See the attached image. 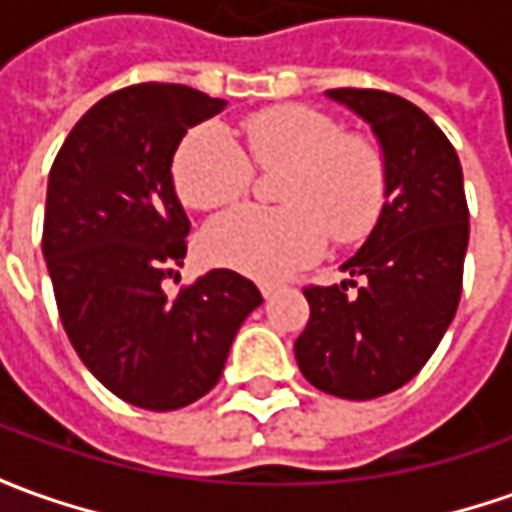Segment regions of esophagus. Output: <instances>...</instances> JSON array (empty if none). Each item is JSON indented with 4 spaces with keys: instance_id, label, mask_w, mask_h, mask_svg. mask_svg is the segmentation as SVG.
<instances>
[{
    "instance_id": "1",
    "label": "esophagus",
    "mask_w": 512,
    "mask_h": 512,
    "mask_svg": "<svg viewBox=\"0 0 512 512\" xmlns=\"http://www.w3.org/2000/svg\"><path fill=\"white\" fill-rule=\"evenodd\" d=\"M279 287L282 285H276V282H262V285H259V290H262V296H265V299H273V296L279 293Z\"/></svg>"
}]
</instances>
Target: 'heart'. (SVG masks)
Masks as SVG:
<instances>
[{
    "label": "heart",
    "instance_id": "b5f03b06",
    "mask_svg": "<svg viewBox=\"0 0 512 512\" xmlns=\"http://www.w3.org/2000/svg\"><path fill=\"white\" fill-rule=\"evenodd\" d=\"M242 145L219 125L193 128L173 156V185L185 205L216 210L236 202L253 169L282 168L276 202L282 207H233L202 233L213 265L256 279H282L313 262L333 242H359L376 225L387 196L379 145L347 133L333 116L305 105H279L247 116Z\"/></svg>",
    "mask_w": 512,
    "mask_h": 512
}]
</instances>
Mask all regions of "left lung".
Returning a JSON list of instances; mask_svg holds the SVG:
<instances>
[{"mask_svg": "<svg viewBox=\"0 0 512 512\" xmlns=\"http://www.w3.org/2000/svg\"><path fill=\"white\" fill-rule=\"evenodd\" d=\"M327 96L373 128L387 196L376 227L342 265L350 279L305 287L310 319L293 350L313 387L364 402L410 382L442 342L462 296L470 213L459 156L422 108L384 90Z\"/></svg>", "mask_w": 512, "mask_h": 512, "instance_id": "obj_1", "label": "left lung"}]
</instances>
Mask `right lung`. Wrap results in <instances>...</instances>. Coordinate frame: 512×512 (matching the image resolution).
<instances>
[{"instance_id": "right-lung-1", "label": "right lung", "mask_w": 512, "mask_h": 512, "mask_svg": "<svg viewBox=\"0 0 512 512\" xmlns=\"http://www.w3.org/2000/svg\"><path fill=\"white\" fill-rule=\"evenodd\" d=\"M187 85H130L99 99L53 159L42 253L59 319L90 373L128 404L179 410L219 382L262 293L210 270L168 299L190 222L173 187L187 128L225 110Z\"/></svg>"}]
</instances>
